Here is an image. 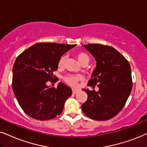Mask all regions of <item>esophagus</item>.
<instances>
[{
	"instance_id": "obj_1",
	"label": "esophagus",
	"mask_w": 147,
	"mask_h": 147,
	"mask_svg": "<svg viewBox=\"0 0 147 147\" xmlns=\"http://www.w3.org/2000/svg\"><path fill=\"white\" fill-rule=\"evenodd\" d=\"M79 92V90L77 89H72V94H76Z\"/></svg>"
}]
</instances>
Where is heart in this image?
Returning a JSON list of instances; mask_svg holds the SVG:
<instances>
[{
	"mask_svg": "<svg viewBox=\"0 0 147 147\" xmlns=\"http://www.w3.org/2000/svg\"><path fill=\"white\" fill-rule=\"evenodd\" d=\"M76 56L79 61L83 64H87L89 61V57L85 52H78L76 53ZM66 56L62 55L59 58L58 62V66L59 67H62L64 66V62L66 61ZM82 77L79 75H68L64 77L63 79L68 85H69L72 87H76L77 85V83L79 80H81Z\"/></svg>",
	"mask_w": 147,
	"mask_h": 147,
	"instance_id": "heart-1",
	"label": "heart"
}]
</instances>
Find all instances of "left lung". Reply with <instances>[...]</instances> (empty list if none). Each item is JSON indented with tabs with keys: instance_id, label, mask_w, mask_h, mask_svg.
Segmentation results:
<instances>
[{
	"instance_id": "1",
	"label": "left lung",
	"mask_w": 147,
	"mask_h": 147,
	"mask_svg": "<svg viewBox=\"0 0 147 147\" xmlns=\"http://www.w3.org/2000/svg\"><path fill=\"white\" fill-rule=\"evenodd\" d=\"M97 62L88 86L99 91L83 89L87 100L81 105L83 112L95 120L104 121L116 116L126 104L132 89L130 65L113 47L102 44L83 46Z\"/></svg>"
}]
</instances>
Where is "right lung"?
I'll return each instance as SVG.
<instances>
[{
  "label": "right lung",
  "mask_w": 147,
  "mask_h": 147,
  "mask_svg": "<svg viewBox=\"0 0 147 147\" xmlns=\"http://www.w3.org/2000/svg\"><path fill=\"white\" fill-rule=\"evenodd\" d=\"M75 46L38 43L17 56L13 67V90L19 105L29 116L48 120L62 112L72 89L62 82L57 87H49L47 83L54 82L53 72L57 70L59 58Z\"/></svg>",
  "instance_id": "1"
}]
</instances>
